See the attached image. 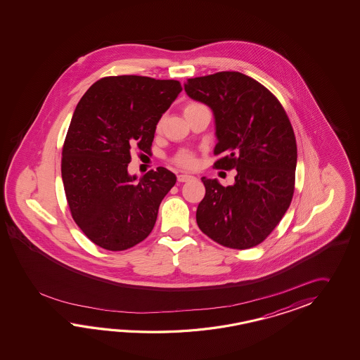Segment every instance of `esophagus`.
Returning <instances> with one entry per match:
<instances>
[{
  "instance_id": "34e87169",
  "label": "esophagus",
  "mask_w": 360,
  "mask_h": 360,
  "mask_svg": "<svg viewBox=\"0 0 360 360\" xmlns=\"http://www.w3.org/2000/svg\"><path fill=\"white\" fill-rule=\"evenodd\" d=\"M191 179H193L191 175H188V174H180V175L177 176V181H180V183H185V181L191 180Z\"/></svg>"
}]
</instances>
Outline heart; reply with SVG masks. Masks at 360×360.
I'll list each match as a JSON object with an SVG mask.
<instances>
[{
    "mask_svg": "<svg viewBox=\"0 0 360 360\" xmlns=\"http://www.w3.org/2000/svg\"><path fill=\"white\" fill-rule=\"evenodd\" d=\"M202 108L206 107L202 105L200 103H197V101H191V103H188V104L184 107V115H188V113H191V112L198 110V109H202ZM162 123H163V118H160V121L157 122V130H161ZM174 161H175V163H177L179 166L186 167V169H191V167H194V166L197 165L195 155L191 153V152H189V150H180V152L175 155Z\"/></svg>",
    "mask_w": 360,
    "mask_h": 360,
    "instance_id": "obj_1",
    "label": "heart"
}]
</instances>
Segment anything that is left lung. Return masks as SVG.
Masks as SVG:
<instances>
[{
	"instance_id": "1",
	"label": "left lung",
	"mask_w": 360,
	"mask_h": 360,
	"mask_svg": "<svg viewBox=\"0 0 360 360\" xmlns=\"http://www.w3.org/2000/svg\"><path fill=\"white\" fill-rule=\"evenodd\" d=\"M193 100L212 109L217 144L214 169H237L236 183L222 186L202 177L205 198L197 224L224 247L247 250L264 242L291 205L297 146L288 115L265 86L239 72L189 78Z\"/></svg>"
}]
</instances>
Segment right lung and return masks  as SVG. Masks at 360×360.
I'll list each match as a JSON object with an SVG mask.
<instances>
[{
  "label": "right lung",
  "instance_id": "obj_1",
  "mask_svg": "<svg viewBox=\"0 0 360 360\" xmlns=\"http://www.w3.org/2000/svg\"><path fill=\"white\" fill-rule=\"evenodd\" d=\"M183 87L175 79L104 77L77 104L63 146L61 177L78 228L95 245L123 251L153 230L176 183L165 167L131 176V149L150 153L157 122Z\"/></svg>",
  "mask_w": 360,
  "mask_h": 360
}]
</instances>
